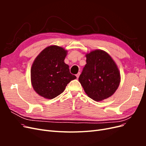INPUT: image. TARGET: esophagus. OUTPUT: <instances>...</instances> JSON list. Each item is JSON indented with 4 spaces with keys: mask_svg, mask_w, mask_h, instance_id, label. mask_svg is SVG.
Instances as JSON below:
<instances>
[{
    "mask_svg": "<svg viewBox=\"0 0 146 146\" xmlns=\"http://www.w3.org/2000/svg\"><path fill=\"white\" fill-rule=\"evenodd\" d=\"M80 72H78L77 74H76V77H77V78L79 77V76H80Z\"/></svg>",
    "mask_w": 146,
    "mask_h": 146,
    "instance_id": "1",
    "label": "esophagus"
}]
</instances>
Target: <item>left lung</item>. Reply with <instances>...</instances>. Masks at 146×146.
Listing matches in <instances>:
<instances>
[{
	"label": "left lung",
	"mask_w": 146,
	"mask_h": 146,
	"mask_svg": "<svg viewBox=\"0 0 146 146\" xmlns=\"http://www.w3.org/2000/svg\"><path fill=\"white\" fill-rule=\"evenodd\" d=\"M86 64L78 78L88 96L96 101L111 97L121 82L115 61L107 52L100 49L86 54Z\"/></svg>",
	"instance_id": "left-lung-1"
}]
</instances>
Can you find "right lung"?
Returning <instances> with one entry per match:
<instances>
[{
	"mask_svg": "<svg viewBox=\"0 0 146 146\" xmlns=\"http://www.w3.org/2000/svg\"><path fill=\"white\" fill-rule=\"evenodd\" d=\"M67 54L64 48L52 45L42 50L35 59L31 68V83L38 95L54 99L77 78L70 73L69 66L64 63Z\"/></svg>",
	"mask_w": 146,
	"mask_h": 146,
	"instance_id": "obj_1",
	"label": "right lung"
}]
</instances>
